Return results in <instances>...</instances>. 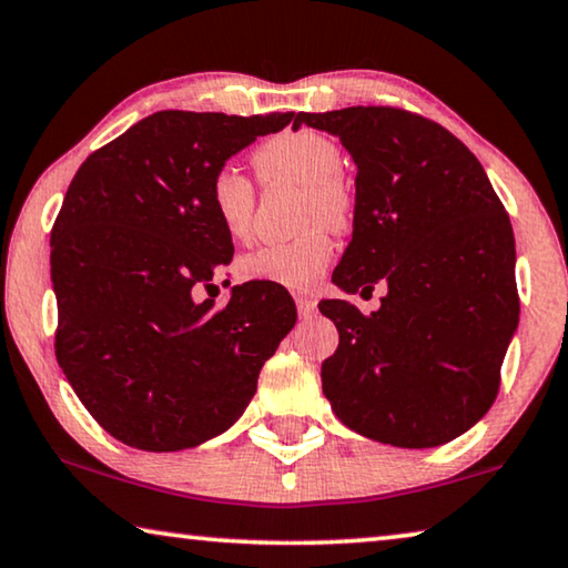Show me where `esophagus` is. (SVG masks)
I'll use <instances>...</instances> for the list:
<instances>
[{"label":"esophagus","mask_w":568,"mask_h":568,"mask_svg":"<svg viewBox=\"0 0 568 568\" xmlns=\"http://www.w3.org/2000/svg\"><path fill=\"white\" fill-rule=\"evenodd\" d=\"M295 305H298V313L303 318H308L316 313V298L313 295H305V293H298L295 295Z\"/></svg>","instance_id":"34e87169"}]
</instances>
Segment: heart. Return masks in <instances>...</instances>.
<instances>
[{"label": "heart", "mask_w": 568, "mask_h": 568, "mask_svg": "<svg viewBox=\"0 0 568 568\" xmlns=\"http://www.w3.org/2000/svg\"><path fill=\"white\" fill-rule=\"evenodd\" d=\"M265 184L291 182L303 186L301 224L303 235L273 242L240 257V277L250 283H273L305 291L323 275L333 257V230H346L354 222V189L341 176L344 154L328 136L316 131H287L273 136L252 154ZM255 184L235 166H220L210 182V210L232 240H247L255 227Z\"/></svg>", "instance_id": "heart-1"}]
</instances>
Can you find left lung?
<instances>
[{
    "mask_svg": "<svg viewBox=\"0 0 568 568\" xmlns=\"http://www.w3.org/2000/svg\"><path fill=\"white\" fill-rule=\"evenodd\" d=\"M356 161L354 237L333 273L346 293L386 283L382 308H318L338 328L321 366L331 409L358 435L437 447L493 407L518 326L516 240L480 161L445 125L392 105L298 113Z\"/></svg>",
    "mask_w": 568,
    "mask_h": 568,
    "instance_id": "1",
    "label": "left lung"
}]
</instances>
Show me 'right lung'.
Returning <instances> with one entry per match:
<instances>
[{
	"mask_svg": "<svg viewBox=\"0 0 568 568\" xmlns=\"http://www.w3.org/2000/svg\"><path fill=\"white\" fill-rule=\"evenodd\" d=\"M293 115L159 111L70 182L50 235L55 356L123 445L176 453L220 435L295 326L283 285H235L222 308L192 298L235 252L210 210L212 174Z\"/></svg>",
	"mask_w": 568,
	"mask_h": 568,
	"instance_id": "add662e5",
	"label": "right lung"
}]
</instances>
